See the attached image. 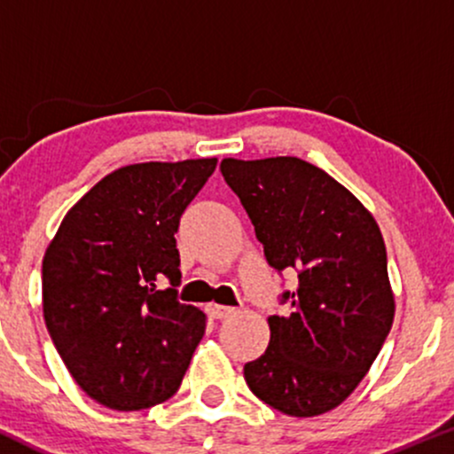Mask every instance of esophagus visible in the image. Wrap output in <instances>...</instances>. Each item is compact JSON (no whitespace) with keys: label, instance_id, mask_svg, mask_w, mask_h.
Listing matches in <instances>:
<instances>
[{"label":"esophagus","instance_id":"esophagus-1","mask_svg":"<svg viewBox=\"0 0 454 454\" xmlns=\"http://www.w3.org/2000/svg\"><path fill=\"white\" fill-rule=\"evenodd\" d=\"M207 311H209L211 317H215V320H223V317H228V316H232V314H234V307L211 303L209 307H207Z\"/></svg>","mask_w":454,"mask_h":454}]
</instances>
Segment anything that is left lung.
I'll return each mask as SVG.
<instances>
[{
  "label": "left lung",
  "instance_id": "8db88e82",
  "mask_svg": "<svg viewBox=\"0 0 454 454\" xmlns=\"http://www.w3.org/2000/svg\"><path fill=\"white\" fill-rule=\"evenodd\" d=\"M220 170L278 273L296 270L270 316L264 354L243 367L249 390L281 414L337 408L376 361L395 316L376 220L331 175L299 158L234 160Z\"/></svg>",
  "mask_w": 454,
  "mask_h": 454
}]
</instances>
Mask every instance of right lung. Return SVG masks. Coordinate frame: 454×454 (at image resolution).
Segmentation results:
<instances>
[{"label": "right lung", "instance_id": "add662e5", "mask_svg": "<svg viewBox=\"0 0 454 454\" xmlns=\"http://www.w3.org/2000/svg\"><path fill=\"white\" fill-rule=\"evenodd\" d=\"M215 158L123 166L67 211L43 260L49 335L76 384L111 410H145L181 387L205 314L176 299L175 232ZM166 278L171 286L160 291Z\"/></svg>", "mask_w": 454, "mask_h": 454}]
</instances>
